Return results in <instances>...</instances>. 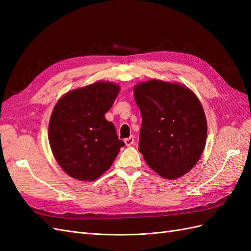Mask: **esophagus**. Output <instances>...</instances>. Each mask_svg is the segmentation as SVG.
<instances>
[{"label": "esophagus", "mask_w": 251, "mask_h": 251, "mask_svg": "<svg viewBox=\"0 0 251 251\" xmlns=\"http://www.w3.org/2000/svg\"><path fill=\"white\" fill-rule=\"evenodd\" d=\"M125 143H126V147H131L132 144L134 143V137H133V136H130V137H128V138L125 139Z\"/></svg>", "instance_id": "esophagus-1"}]
</instances>
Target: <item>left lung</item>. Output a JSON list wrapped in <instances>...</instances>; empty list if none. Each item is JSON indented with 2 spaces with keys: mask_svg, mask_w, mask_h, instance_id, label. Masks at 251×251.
Segmentation results:
<instances>
[{
  "mask_svg": "<svg viewBox=\"0 0 251 251\" xmlns=\"http://www.w3.org/2000/svg\"><path fill=\"white\" fill-rule=\"evenodd\" d=\"M141 112L139 151L162 178L183 176L199 161L207 136L202 104L191 89L178 82L151 79L134 87Z\"/></svg>",
  "mask_w": 251,
  "mask_h": 251,
  "instance_id": "obj_1",
  "label": "left lung"
}]
</instances>
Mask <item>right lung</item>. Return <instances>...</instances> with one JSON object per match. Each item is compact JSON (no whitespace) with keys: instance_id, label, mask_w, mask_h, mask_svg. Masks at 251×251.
I'll return each mask as SVG.
<instances>
[{"instance_id":"obj_1","label":"right lung","mask_w":251,"mask_h":251,"mask_svg":"<svg viewBox=\"0 0 251 251\" xmlns=\"http://www.w3.org/2000/svg\"><path fill=\"white\" fill-rule=\"evenodd\" d=\"M120 91L117 83L96 81L69 91L52 111L48 138L55 160L70 177L94 181L107 172L125 146L104 117Z\"/></svg>"}]
</instances>
